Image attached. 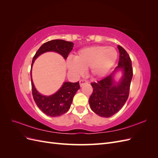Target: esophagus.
Returning <instances> with one entry per match:
<instances>
[{"label": "esophagus", "instance_id": "obj_1", "mask_svg": "<svg viewBox=\"0 0 158 158\" xmlns=\"http://www.w3.org/2000/svg\"><path fill=\"white\" fill-rule=\"evenodd\" d=\"M87 83H88V81H86L85 80H80V85L81 87H82L84 84H87Z\"/></svg>", "mask_w": 158, "mask_h": 158}]
</instances>
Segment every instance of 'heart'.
<instances>
[{
	"mask_svg": "<svg viewBox=\"0 0 158 158\" xmlns=\"http://www.w3.org/2000/svg\"><path fill=\"white\" fill-rule=\"evenodd\" d=\"M118 52L113 47L98 45L80 50L74 59H69L66 62L68 69L76 75H80L84 70L89 69L95 77L106 75L115 63Z\"/></svg>",
	"mask_w": 158,
	"mask_h": 158,
	"instance_id": "1",
	"label": "heart"
}]
</instances>
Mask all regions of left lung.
<instances>
[{
	"label": "left lung",
	"instance_id": "left-lung-1",
	"mask_svg": "<svg viewBox=\"0 0 158 158\" xmlns=\"http://www.w3.org/2000/svg\"><path fill=\"white\" fill-rule=\"evenodd\" d=\"M118 66L106 78L91 83L93 93L89 99L91 109L100 117H110L120 110L128 98L133 76L132 62L127 52L120 45ZM121 70L123 76L118 82L114 80L117 71Z\"/></svg>",
	"mask_w": 158,
	"mask_h": 158
}]
</instances>
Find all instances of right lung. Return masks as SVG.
<instances>
[{"instance_id":"obj_1","label":"right lung","mask_w":158,"mask_h":158,"mask_svg":"<svg viewBox=\"0 0 158 158\" xmlns=\"http://www.w3.org/2000/svg\"><path fill=\"white\" fill-rule=\"evenodd\" d=\"M73 42L62 40H54L45 43L40 47L33 56L31 68L37 57L46 52H58L64 59H66L69 54L73 50ZM30 74L33 99L43 113L49 117H54L60 116L69 111L75 94L80 89L79 82L75 83L65 82L55 94L47 96L40 94L35 88L31 78V70Z\"/></svg>"}]
</instances>
